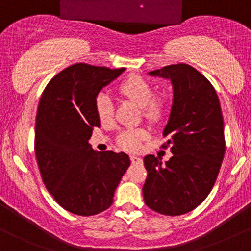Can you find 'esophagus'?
I'll return each mask as SVG.
<instances>
[{"mask_svg":"<svg viewBox=\"0 0 251 251\" xmlns=\"http://www.w3.org/2000/svg\"><path fill=\"white\" fill-rule=\"evenodd\" d=\"M130 160H131V163H133V164H139V163H141L142 159L136 157V155H130Z\"/></svg>","mask_w":251,"mask_h":251,"instance_id":"esophagus-1","label":"esophagus"}]
</instances>
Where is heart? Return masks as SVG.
I'll return each instance as SVG.
<instances>
[{
	"label": "heart",
	"mask_w": 251,
	"mask_h": 251,
	"mask_svg": "<svg viewBox=\"0 0 251 251\" xmlns=\"http://www.w3.org/2000/svg\"><path fill=\"white\" fill-rule=\"evenodd\" d=\"M117 92L123 98L129 99L141 107L144 118L148 122H159L168 111L169 100L164 94H155L153 83L140 75H130L118 83ZM94 110L101 123H107L114 117V101L110 96L100 92L94 99ZM146 137L141 129H130L118 135L120 146L129 151H136Z\"/></svg>",
	"instance_id": "b5f03b06"
}]
</instances>
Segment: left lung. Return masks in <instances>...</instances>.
I'll return each instance as SVG.
<instances>
[{
	"label": "left lung",
	"mask_w": 251,
	"mask_h": 251,
	"mask_svg": "<svg viewBox=\"0 0 251 251\" xmlns=\"http://www.w3.org/2000/svg\"><path fill=\"white\" fill-rule=\"evenodd\" d=\"M170 79L174 104L163 136L171 147L165 163L155 155L144 158L147 178L145 203L164 215L195 209L211 193L225 154L224 118L219 98L206 76L185 63L150 72Z\"/></svg>",
	"instance_id": "left-lung-1"
}]
</instances>
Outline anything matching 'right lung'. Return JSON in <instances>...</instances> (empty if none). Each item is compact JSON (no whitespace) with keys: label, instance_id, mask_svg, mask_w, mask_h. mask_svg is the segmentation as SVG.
Returning <instances> with one entry per match:
<instances>
[{"label":"right lung","instance_id":"1","mask_svg":"<svg viewBox=\"0 0 251 251\" xmlns=\"http://www.w3.org/2000/svg\"><path fill=\"white\" fill-rule=\"evenodd\" d=\"M125 68L76 63L52 77L40 97L34 152L43 183L66 211L82 217L109 208L130 159L126 153L92 150L100 126L94 110L99 91Z\"/></svg>","mask_w":251,"mask_h":251}]
</instances>
